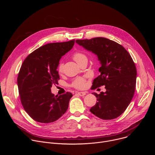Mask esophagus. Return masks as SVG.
Segmentation results:
<instances>
[{
	"mask_svg": "<svg viewBox=\"0 0 155 155\" xmlns=\"http://www.w3.org/2000/svg\"><path fill=\"white\" fill-rule=\"evenodd\" d=\"M77 94L80 96H84V95H86V93L85 92H78Z\"/></svg>",
	"mask_w": 155,
	"mask_h": 155,
	"instance_id": "34e87169",
	"label": "esophagus"
}]
</instances>
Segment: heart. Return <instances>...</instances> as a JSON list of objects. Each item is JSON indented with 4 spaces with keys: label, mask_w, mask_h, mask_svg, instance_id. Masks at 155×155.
<instances>
[{
    "label": "heart",
    "mask_w": 155,
    "mask_h": 155,
    "mask_svg": "<svg viewBox=\"0 0 155 155\" xmlns=\"http://www.w3.org/2000/svg\"><path fill=\"white\" fill-rule=\"evenodd\" d=\"M73 58L77 63L80 62L81 61H82L84 59H87L86 55L81 52L75 53L73 56ZM63 67H64V64L62 63H60L58 67V71L59 73L62 72ZM72 86L75 88H78V89H82V88L84 87L85 86L84 79L83 78H77L73 81Z\"/></svg>",
    "instance_id": "obj_1"
}]
</instances>
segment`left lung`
<instances>
[{
    "mask_svg": "<svg viewBox=\"0 0 155 155\" xmlns=\"http://www.w3.org/2000/svg\"><path fill=\"white\" fill-rule=\"evenodd\" d=\"M76 43L95 54L100 61V75L93 82L92 90L105 85L106 91L93 93L97 102L90 112L103 120L120 116L134 96L137 71L126 50L118 43L104 37L77 40Z\"/></svg>",
    "mask_w": 155,
    "mask_h": 155,
    "instance_id": "obj_1",
    "label": "left lung"
}]
</instances>
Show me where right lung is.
<instances>
[{
	"label": "right lung",
	"instance_id": "add662e5",
	"mask_svg": "<svg viewBox=\"0 0 155 155\" xmlns=\"http://www.w3.org/2000/svg\"><path fill=\"white\" fill-rule=\"evenodd\" d=\"M74 43L75 40L48 43L31 53L21 65L17 80L21 102L37 122H54L67 111L72 93L54 96L51 87L59 80L57 69L61 57Z\"/></svg>",
	"mask_w": 155,
	"mask_h": 155
}]
</instances>
